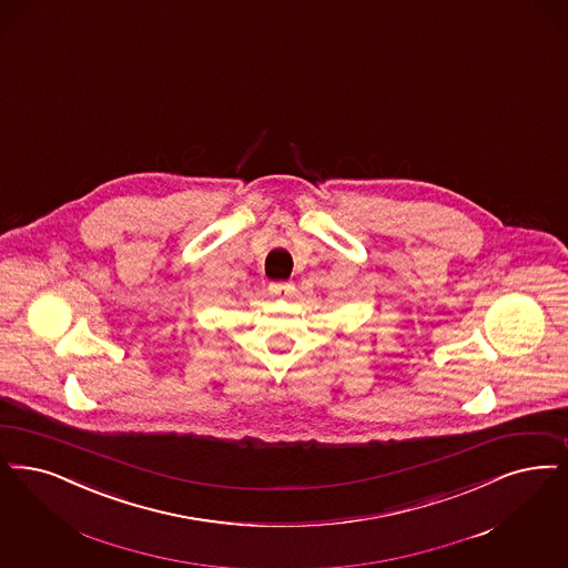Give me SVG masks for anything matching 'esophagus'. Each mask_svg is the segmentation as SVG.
Segmentation results:
<instances>
[{
  "instance_id": "1",
  "label": "esophagus",
  "mask_w": 568,
  "mask_h": 568,
  "mask_svg": "<svg viewBox=\"0 0 568 568\" xmlns=\"http://www.w3.org/2000/svg\"><path fill=\"white\" fill-rule=\"evenodd\" d=\"M268 290H271V294L273 295L290 297V295L295 292V285L294 283H287V281H276V283H271V285H268Z\"/></svg>"
}]
</instances>
